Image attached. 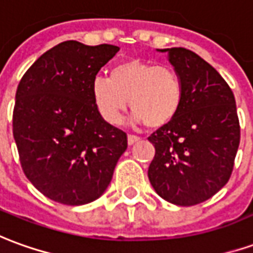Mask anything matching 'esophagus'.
Here are the masks:
<instances>
[{
  "mask_svg": "<svg viewBox=\"0 0 253 253\" xmlns=\"http://www.w3.org/2000/svg\"><path fill=\"white\" fill-rule=\"evenodd\" d=\"M137 141H139L138 135H134V134H128V137H127V142H128V145L135 144Z\"/></svg>",
  "mask_w": 253,
  "mask_h": 253,
  "instance_id": "obj_1",
  "label": "esophagus"
}]
</instances>
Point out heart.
I'll list each match as a JSON object with an SVG mask.
<instances>
[{"instance_id":"1","label":"heart","mask_w":253,"mask_h":253,"mask_svg":"<svg viewBox=\"0 0 253 253\" xmlns=\"http://www.w3.org/2000/svg\"><path fill=\"white\" fill-rule=\"evenodd\" d=\"M97 112L118 125L128 108L134 121L149 128H160L174 121L183 101V84L172 68L148 61L127 60L114 65L109 78L98 75L91 84Z\"/></svg>"}]
</instances>
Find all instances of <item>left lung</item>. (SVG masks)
<instances>
[{
  "mask_svg": "<svg viewBox=\"0 0 253 253\" xmlns=\"http://www.w3.org/2000/svg\"><path fill=\"white\" fill-rule=\"evenodd\" d=\"M169 52L183 84V101L174 121L148 139L155 146L148 176L169 203L190 207L208 200L230 179L240 145L234 94L206 60L185 47Z\"/></svg>",
  "mask_w": 253,
  "mask_h": 253,
  "instance_id": "1",
  "label": "left lung"
}]
</instances>
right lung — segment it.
I'll return each instance as SVG.
<instances>
[{"instance_id":"right-lung-1","label":"right lung","mask_w":253,"mask_h":253,"mask_svg":"<svg viewBox=\"0 0 253 253\" xmlns=\"http://www.w3.org/2000/svg\"><path fill=\"white\" fill-rule=\"evenodd\" d=\"M119 47L65 41L43 53L16 90L13 137L23 172L50 200L98 199L127 149V134L97 112L91 84Z\"/></svg>"}]
</instances>
